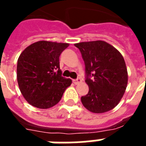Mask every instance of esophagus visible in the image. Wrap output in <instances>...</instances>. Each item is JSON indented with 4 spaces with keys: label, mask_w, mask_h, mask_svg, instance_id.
<instances>
[{
    "label": "esophagus",
    "mask_w": 146,
    "mask_h": 146,
    "mask_svg": "<svg viewBox=\"0 0 146 146\" xmlns=\"http://www.w3.org/2000/svg\"><path fill=\"white\" fill-rule=\"evenodd\" d=\"M73 81L75 84H80V83H81L82 80L80 78H77V79H76V80H73Z\"/></svg>",
    "instance_id": "34e87169"
}]
</instances>
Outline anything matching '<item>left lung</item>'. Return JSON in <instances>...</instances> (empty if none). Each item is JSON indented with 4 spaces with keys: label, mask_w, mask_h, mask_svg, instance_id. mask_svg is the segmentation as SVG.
<instances>
[{
    "label": "left lung",
    "mask_w": 146,
    "mask_h": 146,
    "mask_svg": "<svg viewBox=\"0 0 146 146\" xmlns=\"http://www.w3.org/2000/svg\"><path fill=\"white\" fill-rule=\"evenodd\" d=\"M85 64L89 92L81 102L93 113H104L116 107L128 84V71L122 55L104 41L76 43Z\"/></svg>",
    "instance_id": "8db88e82"
}]
</instances>
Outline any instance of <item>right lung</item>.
Here are the masks:
<instances>
[{"label": "right lung", "instance_id": "1", "mask_svg": "<svg viewBox=\"0 0 146 146\" xmlns=\"http://www.w3.org/2000/svg\"><path fill=\"white\" fill-rule=\"evenodd\" d=\"M68 46V43L39 41L21 53L17 79L21 93L31 105L41 109L53 107L72 84L62 76L59 69V56Z\"/></svg>", "mask_w": 146, "mask_h": 146}]
</instances>
